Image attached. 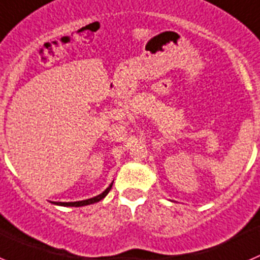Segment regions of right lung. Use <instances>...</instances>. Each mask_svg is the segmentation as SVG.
Returning a JSON list of instances; mask_svg holds the SVG:
<instances>
[{
    "label": "right lung",
    "instance_id": "right-lung-1",
    "mask_svg": "<svg viewBox=\"0 0 260 260\" xmlns=\"http://www.w3.org/2000/svg\"><path fill=\"white\" fill-rule=\"evenodd\" d=\"M111 186L110 185L109 188L106 189V190L104 191V193H101L100 196H97V197L94 198H90V200H85V201H79V202H57L55 205H60V206H71V207H79V206H86V205H90V203H95L98 202V201L104 200L105 197H106V194L109 193L110 189H111Z\"/></svg>",
    "mask_w": 260,
    "mask_h": 260
}]
</instances>
